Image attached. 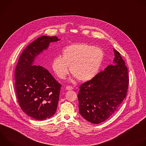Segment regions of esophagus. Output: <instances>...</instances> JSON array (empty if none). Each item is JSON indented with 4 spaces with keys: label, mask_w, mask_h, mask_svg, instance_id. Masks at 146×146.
I'll use <instances>...</instances> for the list:
<instances>
[{
    "label": "esophagus",
    "mask_w": 146,
    "mask_h": 146,
    "mask_svg": "<svg viewBox=\"0 0 146 146\" xmlns=\"http://www.w3.org/2000/svg\"><path fill=\"white\" fill-rule=\"evenodd\" d=\"M66 90H73V88L72 87H71V86H67L66 87Z\"/></svg>",
    "instance_id": "1"
}]
</instances>
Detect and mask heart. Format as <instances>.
Listing matches in <instances>:
<instances>
[{
    "instance_id": "1",
    "label": "heart",
    "mask_w": 146,
    "mask_h": 146,
    "mask_svg": "<svg viewBox=\"0 0 146 146\" xmlns=\"http://www.w3.org/2000/svg\"><path fill=\"white\" fill-rule=\"evenodd\" d=\"M104 57L103 51L87 44H73L62 51V58L52 59V68L60 79H65L69 70L80 81H87L96 74Z\"/></svg>"
}]
</instances>
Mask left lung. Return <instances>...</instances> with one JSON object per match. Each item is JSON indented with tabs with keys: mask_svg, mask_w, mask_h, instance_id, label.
Wrapping results in <instances>:
<instances>
[{
	"mask_svg": "<svg viewBox=\"0 0 146 146\" xmlns=\"http://www.w3.org/2000/svg\"><path fill=\"white\" fill-rule=\"evenodd\" d=\"M113 64L80 87L79 113L95 124L108 119L117 110L127 95L128 73L119 52L114 49Z\"/></svg>",
	"mask_w": 146,
	"mask_h": 146,
	"instance_id": "left-lung-1",
	"label": "left lung"
}]
</instances>
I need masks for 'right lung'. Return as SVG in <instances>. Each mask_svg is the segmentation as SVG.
Here are the masks:
<instances>
[{
  "instance_id": "obj_1",
  "label": "right lung",
  "mask_w": 146,
  "mask_h": 146,
  "mask_svg": "<svg viewBox=\"0 0 146 146\" xmlns=\"http://www.w3.org/2000/svg\"><path fill=\"white\" fill-rule=\"evenodd\" d=\"M56 36H42L23 51L15 70V89L19 106L28 116L39 121L51 117L57 109L61 85L44 67L34 65L38 55Z\"/></svg>"
}]
</instances>
